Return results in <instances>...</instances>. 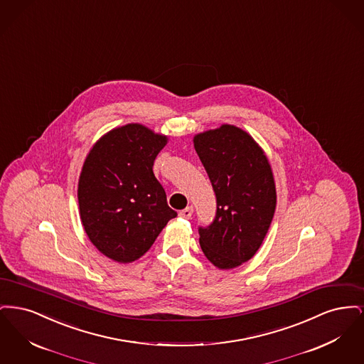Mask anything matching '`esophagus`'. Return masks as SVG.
<instances>
[{
	"instance_id": "1",
	"label": "esophagus",
	"mask_w": 364,
	"mask_h": 364,
	"mask_svg": "<svg viewBox=\"0 0 364 364\" xmlns=\"http://www.w3.org/2000/svg\"><path fill=\"white\" fill-rule=\"evenodd\" d=\"M192 211H193V208L188 206V208H184V210H181L180 213H178V215L181 217V218H187V220H190L191 215H192Z\"/></svg>"
}]
</instances>
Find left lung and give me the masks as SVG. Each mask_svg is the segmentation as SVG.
I'll return each mask as SVG.
<instances>
[{"instance_id": "1", "label": "left lung", "mask_w": 364, "mask_h": 364, "mask_svg": "<svg viewBox=\"0 0 364 364\" xmlns=\"http://www.w3.org/2000/svg\"><path fill=\"white\" fill-rule=\"evenodd\" d=\"M193 146L217 198L215 218L199 226V244L214 266L228 270L259 250L277 203L267 156L245 131L223 124L198 134Z\"/></svg>"}]
</instances>
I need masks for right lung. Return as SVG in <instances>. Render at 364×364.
<instances>
[{
    "instance_id": "right-lung-1",
    "label": "right lung",
    "mask_w": 364,
    "mask_h": 364,
    "mask_svg": "<svg viewBox=\"0 0 364 364\" xmlns=\"http://www.w3.org/2000/svg\"><path fill=\"white\" fill-rule=\"evenodd\" d=\"M166 143L141 124H127L105 134L83 164L80 220L90 242L114 262L139 259L177 215L153 172Z\"/></svg>"
}]
</instances>
